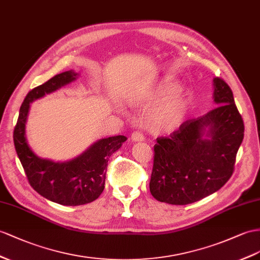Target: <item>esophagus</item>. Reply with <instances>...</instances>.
<instances>
[{"label": "esophagus", "mask_w": 260, "mask_h": 260, "mask_svg": "<svg viewBox=\"0 0 260 260\" xmlns=\"http://www.w3.org/2000/svg\"><path fill=\"white\" fill-rule=\"evenodd\" d=\"M131 139H132L133 142H143L144 139H145V137H144V135L142 134L141 132L136 131V132H133V133H132Z\"/></svg>", "instance_id": "esophagus-1"}]
</instances>
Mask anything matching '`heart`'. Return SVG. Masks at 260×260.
<instances>
[{
  "mask_svg": "<svg viewBox=\"0 0 260 260\" xmlns=\"http://www.w3.org/2000/svg\"><path fill=\"white\" fill-rule=\"evenodd\" d=\"M176 89V84L164 82L159 84L155 94L158 98H165ZM190 106V100L187 94L177 92L169 95L156 109L150 116V127L155 132H169L180 125L187 115Z\"/></svg>",
  "mask_w": 260,
  "mask_h": 260,
  "instance_id": "b5f03b06",
  "label": "heart"
}]
</instances>
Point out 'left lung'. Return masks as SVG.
<instances>
[{"label":"left lung","instance_id":"left-lung-1","mask_svg":"<svg viewBox=\"0 0 260 260\" xmlns=\"http://www.w3.org/2000/svg\"><path fill=\"white\" fill-rule=\"evenodd\" d=\"M216 108L183 122L154 146L150 193L160 202L190 204L214 193L234 172L244 122L230 85L214 78ZM209 140L203 138L206 128Z\"/></svg>","mask_w":260,"mask_h":260}]
</instances>
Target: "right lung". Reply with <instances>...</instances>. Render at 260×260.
I'll return each mask as SVG.
<instances>
[{
    "label": "right lung",
    "instance_id": "obj_1",
    "mask_svg": "<svg viewBox=\"0 0 260 260\" xmlns=\"http://www.w3.org/2000/svg\"><path fill=\"white\" fill-rule=\"evenodd\" d=\"M77 73L64 71L31 89L19 109L13 133L16 154L31 188L44 198L61 205H82L98 199L104 190L111 155L126 141L123 135L101 139L81 156L67 162H54L37 157L26 142L25 123L29 104L76 80Z\"/></svg>",
    "mask_w": 260,
    "mask_h": 260
}]
</instances>
